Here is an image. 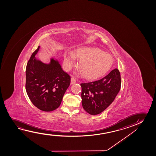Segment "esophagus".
Masks as SVG:
<instances>
[{
	"mask_svg": "<svg viewBox=\"0 0 156 156\" xmlns=\"http://www.w3.org/2000/svg\"><path fill=\"white\" fill-rule=\"evenodd\" d=\"M76 83V79L74 77H72L71 78V83L73 84V83Z\"/></svg>",
	"mask_w": 156,
	"mask_h": 156,
	"instance_id": "34e87169",
	"label": "esophagus"
}]
</instances>
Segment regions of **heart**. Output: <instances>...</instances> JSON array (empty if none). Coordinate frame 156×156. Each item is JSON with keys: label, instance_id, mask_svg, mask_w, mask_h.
<instances>
[{"label": "heart", "instance_id": "obj_1", "mask_svg": "<svg viewBox=\"0 0 156 156\" xmlns=\"http://www.w3.org/2000/svg\"><path fill=\"white\" fill-rule=\"evenodd\" d=\"M76 58L80 60L79 69L82 75L88 79H96L110 69L113 58L109 54L94 48H81L75 52L66 51L64 55L65 66L70 69L75 64Z\"/></svg>", "mask_w": 156, "mask_h": 156}]
</instances>
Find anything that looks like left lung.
I'll return each instance as SVG.
<instances>
[{"instance_id": "obj_1", "label": "left lung", "mask_w": 156, "mask_h": 156, "mask_svg": "<svg viewBox=\"0 0 156 156\" xmlns=\"http://www.w3.org/2000/svg\"><path fill=\"white\" fill-rule=\"evenodd\" d=\"M121 83L119 71L115 68L102 79L80 83L83 109L92 115L101 113L113 102Z\"/></svg>"}]
</instances>
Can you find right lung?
<instances>
[{
  "mask_svg": "<svg viewBox=\"0 0 156 156\" xmlns=\"http://www.w3.org/2000/svg\"><path fill=\"white\" fill-rule=\"evenodd\" d=\"M32 53L26 67V89L35 107L44 111H51L60 106L64 93L70 84V76L63 71L57 61L44 64Z\"/></svg>",
  "mask_w": 156,
  "mask_h": 156,
  "instance_id": "obj_1",
  "label": "right lung"
}]
</instances>
